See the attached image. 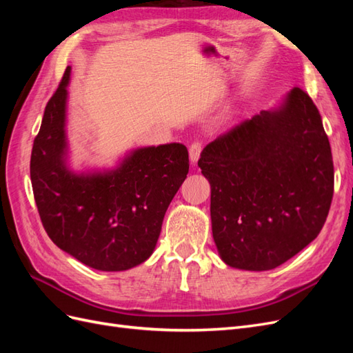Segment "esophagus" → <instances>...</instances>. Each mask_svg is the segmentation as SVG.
<instances>
[{
  "label": "esophagus",
  "instance_id": "1",
  "mask_svg": "<svg viewBox=\"0 0 353 353\" xmlns=\"http://www.w3.org/2000/svg\"><path fill=\"white\" fill-rule=\"evenodd\" d=\"M190 160H191V163H196L197 160H199V157H200V153H201V143H199V141H194L193 144L190 145Z\"/></svg>",
  "mask_w": 353,
  "mask_h": 353
}]
</instances>
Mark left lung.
<instances>
[{
  "label": "left lung",
  "instance_id": "left-lung-1",
  "mask_svg": "<svg viewBox=\"0 0 353 353\" xmlns=\"http://www.w3.org/2000/svg\"><path fill=\"white\" fill-rule=\"evenodd\" d=\"M199 168L210 184L213 240L232 268H276L327 219L333 157L321 114L301 88L208 144Z\"/></svg>",
  "mask_w": 353,
  "mask_h": 353
}]
</instances>
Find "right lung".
<instances>
[{
  "instance_id": "1",
  "label": "right lung",
  "mask_w": 353,
  "mask_h": 353,
  "mask_svg": "<svg viewBox=\"0 0 353 353\" xmlns=\"http://www.w3.org/2000/svg\"><path fill=\"white\" fill-rule=\"evenodd\" d=\"M68 66L32 147L30 181L48 237L99 271H126L150 258L168 206L188 174L184 144L140 147L112 169L74 172L68 162Z\"/></svg>"
}]
</instances>
